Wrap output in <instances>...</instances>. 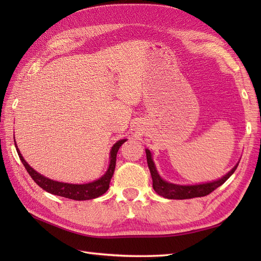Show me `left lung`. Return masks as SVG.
Wrapping results in <instances>:
<instances>
[{
    "label": "left lung",
    "instance_id": "left-lung-1",
    "mask_svg": "<svg viewBox=\"0 0 261 261\" xmlns=\"http://www.w3.org/2000/svg\"><path fill=\"white\" fill-rule=\"evenodd\" d=\"M146 154H147V163L149 170H150L151 178H152V187L153 190L156 191L157 194L160 196L169 199H187V198H193V197H202L206 196L210 193H212L214 190H216L219 186L228 180L229 177L234 173L238 165L237 164L233 168H232L228 174L224 175L222 178L218 180L205 182V184H198V185H177L173 184V182H168L164 180L162 177L159 176L158 171L156 169V166L152 160V156L150 150L146 149Z\"/></svg>",
    "mask_w": 261,
    "mask_h": 261
}]
</instances>
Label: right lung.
Wrapping results in <instances>:
<instances>
[{
	"label": "right lung",
	"mask_w": 261,
	"mask_h": 261,
	"mask_svg": "<svg viewBox=\"0 0 261 261\" xmlns=\"http://www.w3.org/2000/svg\"><path fill=\"white\" fill-rule=\"evenodd\" d=\"M126 139H122L114 143L110 151V165L107 173H105L101 178H98L97 180H94L92 182H87V184H68V182H60L53 180L50 178H47V177L37 173L35 169L30 167L29 164H28L24 158L22 157L20 150L18 147H16V143L15 148L16 151H18L21 163L24 166V168L31 176V178L35 180L42 190H45L46 192L50 194H54V195L75 199V201H86V199H92L101 196L109 190L110 181L111 178H112L115 169L116 153L119 151V148L123 145Z\"/></svg>",
	"instance_id": "obj_1"
}]
</instances>
